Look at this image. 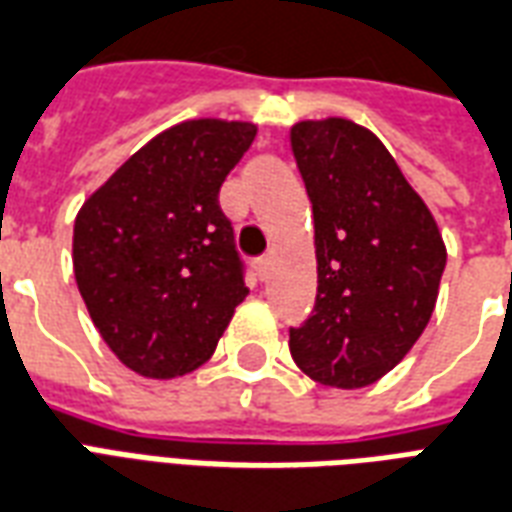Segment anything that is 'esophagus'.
Returning <instances> with one entry per match:
<instances>
[{"label":"esophagus","mask_w":512,"mask_h":512,"mask_svg":"<svg viewBox=\"0 0 512 512\" xmlns=\"http://www.w3.org/2000/svg\"><path fill=\"white\" fill-rule=\"evenodd\" d=\"M270 261H272L270 253H267V256H261V259H256V275H259L261 280L267 278V272H270Z\"/></svg>","instance_id":"obj_1"}]
</instances>
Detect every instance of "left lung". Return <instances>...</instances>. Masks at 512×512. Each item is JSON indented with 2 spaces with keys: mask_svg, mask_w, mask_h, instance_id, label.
Returning <instances> with one entry per match:
<instances>
[{
  "mask_svg": "<svg viewBox=\"0 0 512 512\" xmlns=\"http://www.w3.org/2000/svg\"><path fill=\"white\" fill-rule=\"evenodd\" d=\"M291 151L313 205L318 291L288 329L297 367L361 388L405 359L432 318L445 245L386 145L345 118L302 121Z\"/></svg>",
  "mask_w": 512,
  "mask_h": 512,
  "instance_id": "left-lung-1",
  "label": "left lung"
}]
</instances>
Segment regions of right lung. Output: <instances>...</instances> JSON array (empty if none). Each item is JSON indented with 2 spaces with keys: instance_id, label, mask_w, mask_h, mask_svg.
<instances>
[{
  "instance_id": "1",
  "label": "right lung",
  "mask_w": 512,
  "mask_h": 512,
  "mask_svg": "<svg viewBox=\"0 0 512 512\" xmlns=\"http://www.w3.org/2000/svg\"><path fill=\"white\" fill-rule=\"evenodd\" d=\"M253 137L256 126L237 121L172 126L75 218L80 297L110 351L145 378L205 364L248 294L218 191Z\"/></svg>"
}]
</instances>
